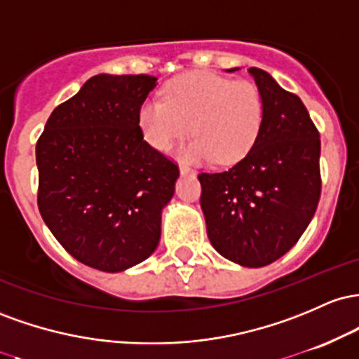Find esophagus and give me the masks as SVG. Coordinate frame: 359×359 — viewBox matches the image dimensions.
<instances>
[{"instance_id":"1","label":"esophagus","mask_w":359,"mask_h":359,"mask_svg":"<svg viewBox=\"0 0 359 359\" xmlns=\"http://www.w3.org/2000/svg\"><path fill=\"white\" fill-rule=\"evenodd\" d=\"M180 172L181 175H190V172H193V169L187 166V164H180Z\"/></svg>"}]
</instances>
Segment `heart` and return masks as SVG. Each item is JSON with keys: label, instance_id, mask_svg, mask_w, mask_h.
I'll return each instance as SVG.
<instances>
[{"label": "heart", "instance_id": "1", "mask_svg": "<svg viewBox=\"0 0 359 359\" xmlns=\"http://www.w3.org/2000/svg\"><path fill=\"white\" fill-rule=\"evenodd\" d=\"M139 127L152 147L168 151L191 134L190 159L232 164L255 146L264 122V100L251 81H233L215 72L181 74L164 88L163 98L139 107Z\"/></svg>", "mask_w": 359, "mask_h": 359}]
</instances>
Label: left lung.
I'll use <instances>...</instances> for the list:
<instances>
[{"label": "left lung", "mask_w": 359, "mask_h": 359, "mask_svg": "<svg viewBox=\"0 0 359 359\" xmlns=\"http://www.w3.org/2000/svg\"><path fill=\"white\" fill-rule=\"evenodd\" d=\"M264 100L255 146L225 171H203L200 205L208 239L248 268L271 264L297 244L320 198V139L295 93L251 67Z\"/></svg>", "instance_id": "obj_1"}]
</instances>
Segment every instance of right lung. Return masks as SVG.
Returning <instances> with one entry per match:
<instances>
[{
  "instance_id": "right-lung-1",
  "label": "right lung",
  "mask_w": 359,
  "mask_h": 359,
  "mask_svg": "<svg viewBox=\"0 0 359 359\" xmlns=\"http://www.w3.org/2000/svg\"><path fill=\"white\" fill-rule=\"evenodd\" d=\"M154 86L149 74L93 76L54 108L35 147L43 222L100 271H123L156 251L175 193L178 164L149 146L137 118Z\"/></svg>"
}]
</instances>
